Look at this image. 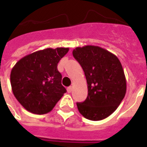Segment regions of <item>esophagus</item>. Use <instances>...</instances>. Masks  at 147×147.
Returning <instances> with one entry per match:
<instances>
[{
    "label": "esophagus",
    "mask_w": 147,
    "mask_h": 147,
    "mask_svg": "<svg viewBox=\"0 0 147 147\" xmlns=\"http://www.w3.org/2000/svg\"><path fill=\"white\" fill-rule=\"evenodd\" d=\"M72 89H73L72 86H69V87H68V88H67V91H68V92H69V93H70V92H72Z\"/></svg>",
    "instance_id": "esophagus-1"
}]
</instances>
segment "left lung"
<instances>
[{"label": "left lung", "mask_w": 147, "mask_h": 147, "mask_svg": "<svg viewBox=\"0 0 147 147\" xmlns=\"http://www.w3.org/2000/svg\"><path fill=\"white\" fill-rule=\"evenodd\" d=\"M74 58L83 69L88 96L77 102L79 113L89 120L107 118L118 108L126 92V80L120 61L101 47L86 45L73 50Z\"/></svg>", "instance_id": "1"}]
</instances>
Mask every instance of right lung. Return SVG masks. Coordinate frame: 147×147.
Masks as SVG:
<instances>
[{
    "instance_id": "right-lung-1",
    "label": "right lung",
    "mask_w": 147,
    "mask_h": 147,
    "mask_svg": "<svg viewBox=\"0 0 147 147\" xmlns=\"http://www.w3.org/2000/svg\"><path fill=\"white\" fill-rule=\"evenodd\" d=\"M69 50L48 48L37 51L23 57L12 68L11 89L26 110L38 115L48 113L65 93L57 66Z\"/></svg>"
}]
</instances>
